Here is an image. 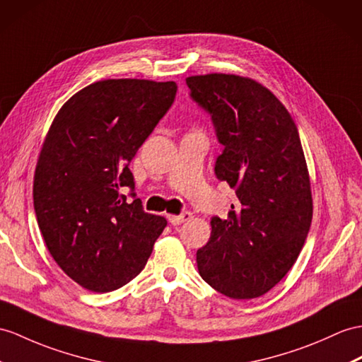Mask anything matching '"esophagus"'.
<instances>
[{
	"mask_svg": "<svg viewBox=\"0 0 362 362\" xmlns=\"http://www.w3.org/2000/svg\"><path fill=\"white\" fill-rule=\"evenodd\" d=\"M190 218H192L190 211H184V214H181V215H167V219H169V221L173 226H180L184 221H187V219H190Z\"/></svg>",
	"mask_w": 362,
	"mask_h": 362,
	"instance_id": "esophagus-1",
	"label": "esophagus"
}]
</instances>
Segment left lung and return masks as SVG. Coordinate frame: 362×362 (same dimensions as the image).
Listing matches in <instances>:
<instances>
[{
	"mask_svg": "<svg viewBox=\"0 0 362 362\" xmlns=\"http://www.w3.org/2000/svg\"><path fill=\"white\" fill-rule=\"evenodd\" d=\"M186 83L224 146L216 178L238 198L227 219L211 218L209 241L197 252L199 275L228 298H258L292 269L312 224L298 127L286 105L252 78L207 74Z\"/></svg>",
	"mask_w": 362,
	"mask_h": 362,
	"instance_id": "obj_1",
	"label": "left lung"
}]
</instances>
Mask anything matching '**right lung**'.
<instances>
[{"mask_svg": "<svg viewBox=\"0 0 362 362\" xmlns=\"http://www.w3.org/2000/svg\"><path fill=\"white\" fill-rule=\"evenodd\" d=\"M173 81L103 79L57 113L33 176V207L52 258L96 293L127 284L144 269L165 218L146 214L129 164L176 95Z\"/></svg>", "mask_w": 362, "mask_h": 362, "instance_id": "obj_1", "label": "right lung"}]
</instances>
